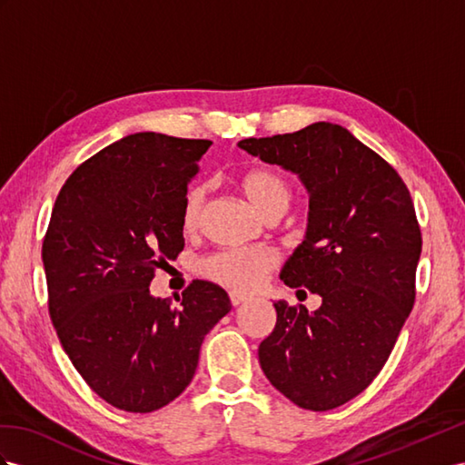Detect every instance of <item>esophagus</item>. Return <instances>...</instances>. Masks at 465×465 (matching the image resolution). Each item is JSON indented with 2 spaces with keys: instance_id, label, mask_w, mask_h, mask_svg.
Instances as JSON below:
<instances>
[{
  "instance_id": "34e87169",
  "label": "esophagus",
  "mask_w": 465,
  "mask_h": 465,
  "mask_svg": "<svg viewBox=\"0 0 465 465\" xmlns=\"http://www.w3.org/2000/svg\"><path fill=\"white\" fill-rule=\"evenodd\" d=\"M247 299H249L247 294H242V292H237V291H232V292H230V301H232V304H233V306H240V304H243Z\"/></svg>"
}]
</instances>
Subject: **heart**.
I'll use <instances>...</instances> for the list:
<instances>
[{
  "label": "heart",
  "mask_w": 465,
  "mask_h": 465,
  "mask_svg": "<svg viewBox=\"0 0 465 465\" xmlns=\"http://www.w3.org/2000/svg\"><path fill=\"white\" fill-rule=\"evenodd\" d=\"M243 190L249 202L261 212L271 213L272 210H287L292 198V190L277 171L255 169L243 178ZM206 206V188L194 186L188 190L183 204V228L184 232H194ZM277 259L265 249H228L218 252L200 261V272L210 281H216L223 287L233 291H255L269 277Z\"/></svg>",
  "instance_id": "heart-1"
}]
</instances>
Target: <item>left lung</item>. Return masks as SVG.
<instances>
[{
  "label": "left lung",
  "instance_id": "left-lung-1",
  "mask_svg": "<svg viewBox=\"0 0 465 465\" xmlns=\"http://www.w3.org/2000/svg\"><path fill=\"white\" fill-rule=\"evenodd\" d=\"M237 145L306 186V235L281 281L322 296L314 312L272 304L277 324L259 346L261 369L301 409H336L379 375L412 311L422 235L411 193L385 159L336 124Z\"/></svg>",
  "mask_w": 465,
  "mask_h": 465
}]
</instances>
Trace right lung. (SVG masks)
I'll use <instances>...</instances> for the list:
<instances>
[{
  "label": "right lung",
  "mask_w": 465,
  "mask_h": 465,
  "mask_svg": "<svg viewBox=\"0 0 465 465\" xmlns=\"http://www.w3.org/2000/svg\"><path fill=\"white\" fill-rule=\"evenodd\" d=\"M208 139L134 134L68 176L43 242L49 314L66 355L112 407L153 412L194 377L230 296L193 281L173 306L154 271L184 249L183 204Z\"/></svg>",
  "instance_id": "obj_1"
}]
</instances>
